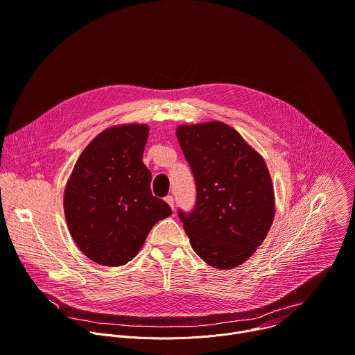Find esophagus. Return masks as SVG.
<instances>
[{
  "label": "esophagus",
  "mask_w": 355,
  "mask_h": 355,
  "mask_svg": "<svg viewBox=\"0 0 355 355\" xmlns=\"http://www.w3.org/2000/svg\"><path fill=\"white\" fill-rule=\"evenodd\" d=\"M165 201H166V202L171 205V208H172V209L175 208V204H173V197H172V196H166V197H165Z\"/></svg>",
  "instance_id": "obj_1"
}]
</instances>
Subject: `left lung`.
Returning a JSON list of instances; mask_svg holds the SVG:
<instances>
[{
	"label": "left lung",
	"instance_id": "obj_1",
	"mask_svg": "<svg viewBox=\"0 0 355 355\" xmlns=\"http://www.w3.org/2000/svg\"><path fill=\"white\" fill-rule=\"evenodd\" d=\"M178 141L196 183V204L178 216L193 250L221 270L246 261L274 218V193L263 158L232 127L180 125Z\"/></svg>",
	"mask_w": 355,
	"mask_h": 355
}]
</instances>
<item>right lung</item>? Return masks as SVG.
Wrapping results in <instances>:
<instances>
[{"label": "right lung", "mask_w": 355, "mask_h": 355, "mask_svg": "<svg viewBox=\"0 0 355 355\" xmlns=\"http://www.w3.org/2000/svg\"><path fill=\"white\" fill-rule=\"evenodd\" d=\"M144 124L112 127L80 155L64 193L71 236L95 263L123 266L143 248L151 228L172 209L153 196L151 172L143 164Z\"/></svg>", "instance_id": "1"}]
</instances>
